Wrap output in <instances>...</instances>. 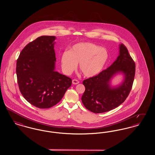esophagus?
Instances as JSON below:
<instances>
[{
    "label": "esophagus",
    "mask_w": 155,
    "mask_h": 155,
    "mask_svg": "<svg viewBox=\"0 0 155 155\" xmlns=\"http://www.w3.org/2000/svg\"><path fill=\"white\" fill-rule=\"evenodd\" d=\"M72 83L74 84V85H76V84H78V83H79V81H78L77 80H75V79H74V80H73V81H72Z\"/></svg>",
    "instance_id": "34e87169"
}]
</instances>
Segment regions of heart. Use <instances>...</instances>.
<instances>
[{
  "mask_svg": "<svg viewBox=\"0 0 155 155\" xmlns=\"http://www.w3.org/2000/svg\"><path fill=\"white\" fill-rule=\"evenodd\" d=\"M109 58V53L103 47L88 42H80L73 45L69 52H64L61 56V66L67 74H71L77 67L87 77L99 74Z\"/></svg>",
  "mask_w": 155,
  "mask_h": 155,
  "instance_id": "1",
  "label": "heart"
}]
</instances>
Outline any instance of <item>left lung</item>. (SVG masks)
Returning a JSON list of instances; mask_svg holds the SVG:
<instances>
[{
	"label": "left lung",
	"instance_id": "8db88e82",
	"mask_svg": "<svg viewBox=\"0 0 155 155\" xmlns=\"http://www.w3.org/2000/svg\"><path fill=\"white\" fill-rule=\"evenodd\" d=\"M135 73V64L127 48L119 45L118 57L110 66L98 75L85 80L82 84L85 90L81 100L84 106L95 113L113 110L125 101L132 88ZM123 76L117 86L110 85L117 74Z\"/></svg>",
	"mask_w": 155,
	"mask_h": 155
}]
</instances>
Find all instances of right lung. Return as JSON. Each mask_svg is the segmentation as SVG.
Here are the masks:
<instances>
[{
	"instance_id": "1",
	"label": "right lung",
	"mask_w": 155,
	"mask_h": 155,
	"mask_svg": "<svg viewBox=\"0 0 155 155\" xmlns=\"http://www.w3.org/2000/svg\"><path fill=\"white\" fill-rule=\"evenodd\" d=\"M54 36H41L27 45L17 60L20 91L32 105L48 109L59 102L72 80L55 71Z\"/></svg>"
}]
</instances>
